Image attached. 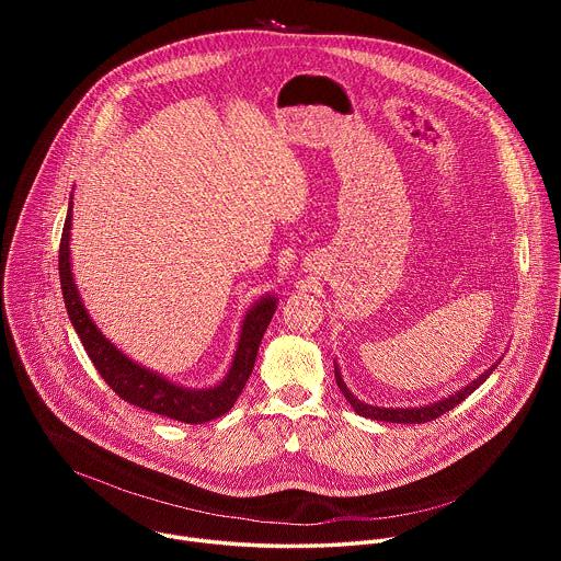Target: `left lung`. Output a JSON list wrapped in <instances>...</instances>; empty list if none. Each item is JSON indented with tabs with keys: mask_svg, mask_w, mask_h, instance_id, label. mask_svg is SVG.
<instances>
[{
	"mask_svg": "<svg viewBox=\"0 0 561 561\" xmlns=\"http://www.w3.org/2000/svg\"><path fill=\"white\" fill-rule=\"evenodd\" d=\"M495 370V366L491 370H486L482 377L474 379L470 386L461 388L459 392H455L453 397L444 399V402H437V404H431V407H420V409H377V407H370V404H364L359 402V399L346 388V383L342 381L340 373H337V366H335V379H337V386L340 390L344 392V397L351 402V407L355 409L357 415L362 417H368V420H377V422H392V424H426V422H433L437 417H442L444 413L453 411L457 404H461L463 399L477 390L479 386H482V381H486V377Z\"/></svg>",
	"mask_w": 561,
	"mask_h": 561,
	"instance_id": "1",
	"label": "left lung"
}]
</instances>
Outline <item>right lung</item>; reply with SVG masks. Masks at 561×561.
<instances>
[{
    "label": "right lung",
    "mask_w": 561,
    "mask_h": 561,
    "mask_svg": "<svg viewBox=\"0 0 561 561\" xmlns=\"http://www.w3.org/2000/svg\"><path fill=\"white\" fill-rule=\"evenodd\" d=\"M68 242H70V208L64 221L61 242H59V282H61L64 304L79 340L84 344V351L89 353L102 379L115 390V394H119L124 402L133 407H139L148 413L164 415L184 424H204L228 413L237 402V397L242 394L249 381V375L255 366L262 337L277 308L275 297L262 299L247 314L242 337H239L228 377L219 386L208 390H186L130 362L98 331V327L91 322L82 299H79V293L72 282Z\"/></svg>",
    "instance_id": "right-lung-1"
}]
</instances>
